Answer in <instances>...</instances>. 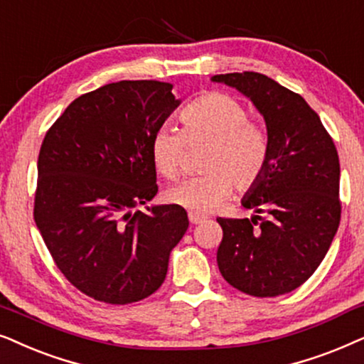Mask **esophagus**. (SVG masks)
Segmentation results:
<instances>
[{
	"instance_id": "obj_1",
	"label": "esophagus",
	"mask_w": 364,
	"mask_h": 364,
	"mask_svg": "<svg viewBox=\"0 0 364 364\" xmlns=\"http://www.w3.org/2000/svg\"><path fill=\"white\" fill-rule=\"evenodd\" d=\"M188 220H190L191 225H200V223H203V220H205V218L200 216V215H196V213H190V215H188Z\"/></svg>"
}]
</instances>
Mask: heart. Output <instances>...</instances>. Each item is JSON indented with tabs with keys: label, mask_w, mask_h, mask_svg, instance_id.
I'll list each match as a JSON object with an SVG mask.
<instances>
[{
	"label": "heart",
	"mask_w": 364,
	"mask_h": 364,
	"mask_svg": "<svg viewBox=\"0 0 364 364\" xmlns=\"http://www.w3.org/2000/svg\"><path fill=\"white\" fill-rule=\"evenodd\" d=\"M183 132L161 128L153 136L151 159L156 171L169 181L185 169L186 143H206L201 161L205 174L169 188L166 200L191 213L216 210L231 195L250 191L263 178L269 144L264 129L248 119V111L230 95L206 93L181 113Z\"/></svg>",
	"instance_id": "1"
}]
</instances>
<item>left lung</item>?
I'll list each match as a JSON object with an SVG mask.
<instances>
[{
	"mask_svg": "<svg viewBox=\"0 0 364 364\" xmlns=\"http://www.w3.org/2000/svg\"><path fill=\"white\" fill-rule=\"evenodd\" d=\"M213 81L248 96L268 129V164L243 200L258 215L218 218V268L232 288L279 296L306 281L328 253L341 220L340 159L318 113L294 91L255 71Z\"/></svg>",
	"mask_w": 364,
	"mask_h": 364,
	"instance_id": "left-lung-1",
	"label": "left lung"
}]
</instances>
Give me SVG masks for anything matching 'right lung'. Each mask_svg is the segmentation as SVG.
Here are the masks:
<instances>
[{
  "label": "right lung",
  "instance_id": "right-lung-1",
  "mask_svg": "<svg viewBox=\"0 0 364 364\" xmlns=\"http://www.w3.org/2000/svg\"><path fill=\"white\" fill-rule=\"evenodd\" d=\"M173 85L118 81L81 95L58 118L38 156L35 221L58 269L109 304L161 287L188 230L185 208H133L158 193L151 141L181 101Z\"/></svg>",
  "mask_w": 364,
  "mask_h": 364
}]
</instances>
